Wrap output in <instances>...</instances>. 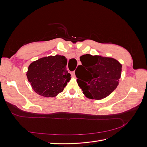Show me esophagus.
I'll return each mask as SVG.
<instances>
[{
  "mask_svg": "<svg viewBox=\"0 0 147 147\" xmlns=\"http://www.w3.org/2000/svg\"><path fill=\"white\" fill-rule=\"evenodd\" d=\"M71 75H72V77H75V72H74L71 73Z\"/></svg>",
  "mask_w": 147,
  "mask_h": 147,
  "instance_id": "obj_1",
  "label": "esophagus"
}]
</instances>
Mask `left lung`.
<instances>
[{
  "mask_svg": "<svg viewBox=\"0 0 147 147\" xmlns=\"http://www.w3.org/2000/svg\"><path fill=\"white\" fill-rule=\"evenodd\" d=\"M82 65L75 71L78 86L88 99L100 100L110 95L119 84L122 65L112 57L89 54L80 56Z\"/></svg>",
  "mask_w": 147,
  "mask_h": 147,
  "instance_id": "8db88e82",
  "label": "left lung"
}]
</instances>
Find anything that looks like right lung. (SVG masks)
Listing matches in <instances>:
<instances>
[{"instance_id":"1","label":"right lung","mask_w":147,"mask_h":147,"mask_svg":"<svg viewBox=\"0 0 147 147\" xmlns=\"http://www.w3.org/2000/svg\"><path fill=\"white\" fill-rule=\"evenodd\" d=\"M67 59L56 55L32 62L28 69V80L32 90L40 96L53 97L63 92L71 75L67 71Z\"/></svg>"}]
</instances>
